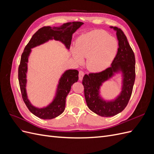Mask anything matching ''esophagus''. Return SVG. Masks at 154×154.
<instances>
[{
    "mask_svg": "<svg viewBox=\"0 0 154 154\" xmlns=\"http://www.w3.org/2000/svg\"><path fill=\"white\" fill-rule=\"evenodd\" d=\"M84 74H85V73L83 72L82 71H80V72H79V80H80V81H82L83 80V76H84Z\"/></svg>",
    "mask_w": 154,
    "mask_h": 154,
    "instance_id": "1",
    "label": "esophagus"
}]
</instances>
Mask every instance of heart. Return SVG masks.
<instances>
[{
    "mask_svg": "<svg viewBox=\"0 0 154 154\" xmlns=\"http://www.w3.org/2000/svg\"><path fill=\"white\" fill-rule=\"evenodd\" d=\"M118 42L106 31L93 30L81 35L76 47L71 49L74 60L78 63L87 58L86 66L89 71L99 72L109 68L117 54Z\"/></svg>",
    "mask_w": 154,
    "mask_h": 154,
    "instance_id": "b5f03b06",
    "label": "heart"
}]
</instances>
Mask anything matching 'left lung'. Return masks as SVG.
I'll list each match as a JSON object with an SVG mask.
<instances>
[{
	"instance_id": "1",
	"label": "left lung",
	"mask_w": 154,
	"mask_h": 154,
	"mask_svg": "<svg viewBox=\"0 0 154 154\" xmlns=\"http://www.w3.org/2000/svg\"><path fill=\"white\" fill-rule=\"evenodd\" d=\"M116 31L119 48L110 67L100 72L85 74L82 83L87 105L93 112L102 117H111L122 112L132 95L136 78V60L133 51L123 31L117 27H110ZM116 73L122 75L120 94L112 100H106L100 94L103 83Z\"/></svg>"
}]
</instances>
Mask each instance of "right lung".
I'll return each instance as SVG.
<instances>
[{
  "label": "right lung",
  "instance_id": "add662e5",
  "mask_svg": "<svg viewBox=\"0 0 154 154\" xmlns=\"http://www.w3.org/2000/svg\"><path fill=\"white\" fill-rule=\"evenodd\" d=\"M83 24L82 22H67L58 27L44 26L37 31L27 44L22 54L20 63L18 67V81L22 98L25 104L32 114L43 119H51L62 114L66 108V97L71 91L74 83L78 80V71L76 69L66 70L60 78L52 101L45 106L37 107L29 101L26 90L27 63L31 49L36 46L54 40L62 42L68 50L71 44L74 32Z\"/></svg>",
  "mask_w": 154,
  "mask_h": 154
}]
</instances>
